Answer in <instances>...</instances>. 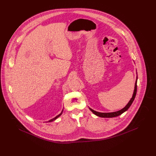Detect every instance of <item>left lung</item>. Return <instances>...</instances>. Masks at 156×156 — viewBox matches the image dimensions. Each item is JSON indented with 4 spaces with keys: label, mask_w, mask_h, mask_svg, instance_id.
I'll return each instance as SVG.
<instances>
[{
    "label": "left lung",
    "mask_w": 156,
    "mask_h": 156,
    "mask_svg": "<svg viewBox=\"0 0 156 156\" xmlns=\"http://www.w3.org/2000/svg\"><path fill=\"white\" fill-rule=\"evenodd\" d=\"M137 79L138 77H136V82H135V90H134V92H133V94L132 98H131V100H129V101L128 102V104L126 105V107L123 108H122L121 110L117 111V112H109V113H103V112H96V111L91 109V108H90V110L91 112L95 114L96 115H97L98 117H107V118H110V117H117L121 115L122 113H124V112H126L129 108V107L131 105L132 103L135 100V98L136 96V91H137Z\"/></svg>",
    "instance_id": "left-lung-1"
}]
</instances>
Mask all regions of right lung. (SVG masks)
<instances>
[{"label":"right lung","instance_id":"right-lung-1","mask_svg":"<svg viewBox=\"0 0 156 156\" xmlns=\"http://www.w3.org/2000/svg\"><path fill=\"white\" fill-rule=\"evenodd\" d=\"M62 113H63V110L62 111V112L60 114H59V115H58L57 116H56L55 117H54L53 119H51V120H49V121H48V122H52V121H55V120H56V119L58 118V117H60L62 114Z\"/></svg>","mask_w":156,"mask_h":156}]
</instances>
